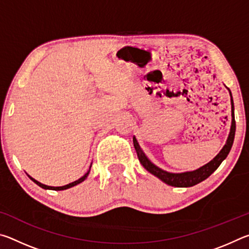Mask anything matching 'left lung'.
Masks as SVG:
<instances>
[{"instance_id": "left-lung-1", "label": "left lung", "mask_w": 249, "mask_h": 249, "mask_svg": "<svg viewBox=\"0 0 249 249\" xmlns=\"http://www.w3.org/2000/svg\"><path fill=\"white\" fill-rule=\"evenodd\" d=\"M230 91V89H229ZM230 95H231V130H230V135L227 137L226 144L224 147L221 149L220 153H218L215 157H214L210 162L206 163V165L200 167L199 169L193 170V171H187V172H181V174H172V172H168L162 169H160L159 167L154 165L150 160L147 158V156L145 155L144 151L141 148L140 144L135 136L133 137V142H134V147L135 150H136L138 159H140L142 167L145 168L147 171H149L151 175H154L159 178L163 182L172 185V187H177V188H188V187H192V185H196L197 183L202 182V181L205 180L206 178L213 174L215 171L218 166L221 165L223 160H224L227 155H229L230 150L233 146V142H234V137H235V130H236V124H235V116H234V102H233V98H231V93L230 91Z\"/></svg>"}]
</instances>
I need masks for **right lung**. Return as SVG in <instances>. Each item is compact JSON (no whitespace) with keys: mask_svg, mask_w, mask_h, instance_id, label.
I'll return each mask as SVG.
<instances>
[{"mask_svg":"<svg viewBox=\"0 0 249 249\" xmlns=\"http://www.w3.org/2000/svg\"><path fill=\"white\" fill-rule=\"evenodd\" d=\"M92 165V163H91ZM90 169H91V166H90ZM90 169H89V171L87 172L86 175H84L83 177H81V178L80 179H78V180H75V181H73V182H71V183H69V184H66V185H62V187H50V185H46V184H43V183H40V182H38V181L37 180H35L34 178H32L31 176H28L29 178H31L34 182H35L37 185H39L40 188H43V189H46V190H54V191H59V190H66V189H69V188H71V187H74V185H77V184H79V183H81L82 181H84L87 179V177H88V175H89V172H90Z\"/></svg>","mask_w":249,"mask_h":249,"instance_id":"1","label":"right lung"}]
</instances>
